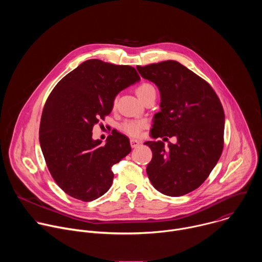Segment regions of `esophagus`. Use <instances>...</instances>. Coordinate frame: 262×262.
<instances>
[{"instance_id": "34e87169", "label": "esophagus", "mask_w": 262, "mask_h": 262, "mask_svg": "<svg viewBox=\"0 0 262 262\" xmlns=\"http://www.w3.org/2000/svg\"><path fill=\"white\" fill-rule=\"evenodd\" d=\"M140 144H141L140 141H138L136 139H130V146H132V148H137Z\"/></svg>"}]
</instances>
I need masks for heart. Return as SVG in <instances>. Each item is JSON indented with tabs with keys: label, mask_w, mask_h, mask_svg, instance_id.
<instances>
[{
	"label": "heart",
	"mask_w": 262,
	"mask_h": 262,
	"mask_svg": "<svg viewBox=\"0 0 262 262\" xmlns=\"http://www.w3.org/2000/svg\"><path fill=\"white\" fill-rule=\"evenodd\" d=\"M156 91L155 87L150 84H141L138 88H137V94L138 96L143 100L144 97H146L149 93ZM117 99L114 100V104H116ZM147 126V122L145 120H141V119H128L123 121L120 124V129L125 133L126 135L130 136V137H138L141 135L142 130Z\"/></svg>",
	"instance_id": "heart-1"
}]
</instances>
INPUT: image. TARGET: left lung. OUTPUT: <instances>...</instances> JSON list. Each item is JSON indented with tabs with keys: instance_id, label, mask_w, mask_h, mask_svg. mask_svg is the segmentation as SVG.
Listing matches in <instances>:
<instances>
[{
	"instance_id": "8db88e82",
	"label": "left lung",
	"mask_w": 262,
	"mask_h": 262,
	"mask_svg": "<svg viewBox=\"0 0 262 262\" xmlns=\"http://www.w3.org/2000/svg\"><path fill=\"white\" fill-rule=\"evenodd\" d=\"M142 78L161 92V112L156 114L151 136L175 137L168 148L162 141H148L152 160L147 175L164 195L188 194L205 181L224 147L225 114L211 86L177 61L137 66Z\"/></svg>"
}]
</instances>
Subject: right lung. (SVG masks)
Segmentation results:
<instances>
[{
	"mask_svg": "<svg viewBox=\"0 0 262 262\" xmlns=\"http://www.w3.org/2000/svg\"><path fill=\"white\" fill-rule=\"evenodd\" d=\"M140 81L137 70L98 59L83 62L55 86L45 104L39 142L51 175L72 198L93 201L111 188L112 167L132 150L112 132L106 143L92 139L93 126L113 108L116 95Z\"/></svg>",
	"mask_w": 262,
	"mask_h": 262,
	"instance_id": "obj_1",
	"label": "right lung"
}]
</instances>
